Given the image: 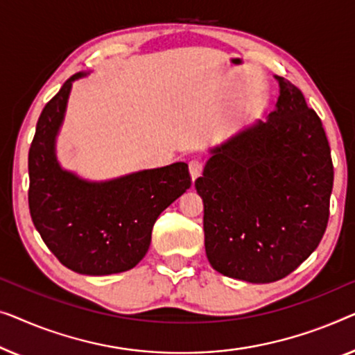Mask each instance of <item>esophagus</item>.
Listing matches in <instances>:
<instances>
[{
    "instance_id": "34e87169",
    "label": "esophagus",
    "mask_w": 355,
    "mask_h": 355,
    "mask_svg": "<svg viewBox=\"0 0 355 355\" xmlns=\"http://www.w3.org/2000/svg\"><path fill=\"white\" fill-rule=\"evenodd\" d=\"M188 167H189V173H191L193 180H196L202 173V168H204L202 159H198V157L191 159V161L188 162Z\"/></svg>"
}]
</instances>
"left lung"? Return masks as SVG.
<instances>
[{"mask_svg": "<svg viewBox=\"0 0 355 355\" xmlns=\"http://www.w3.org/2000/svg\"><path fill=\"white\" fill-rule=\"evenodd\" d=\"M277 111L244 130L204 167V246L225 277L272 283L322 241L333 189L331 151L317 112L283 77Z\"/></svg>", "mask_w": 355, "mask_h": 355, "instance_id": "1", "label": "left lung"}]
</instances>
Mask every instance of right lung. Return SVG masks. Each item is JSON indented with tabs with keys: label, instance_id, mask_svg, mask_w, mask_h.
<instances>
[{
	"label": "right lung",
	"instance_id": "add662e5",
	"mask_svg": "<svg viewBox=\"0 0 355 355\" xmlns=\"http://www.w3.org/2000/svg\"><path fill=\"white\" fill-rule=\"evenodd\" d=\"M40 114L28 151V209L33 225L58 261L83 275L133 268L148 252L157 217L191 187L184 162L106 183H88L61 171L54 137L72 80Z\"/></svg>",
	"mask_w": 355,
	"mask_h": 355
}]
</instances>
